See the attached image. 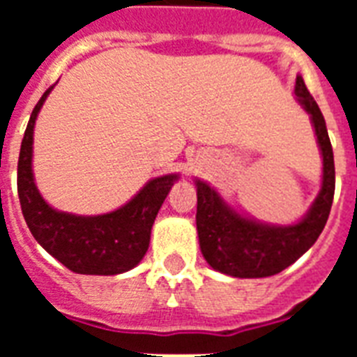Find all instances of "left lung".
Segmentation results:
<instances>
[{"label": "left lung", "instance_id": "8db88e82", "mask_svg": "<svg viewBox=\"0 0 357 357\" xmlns=\"http://www.w3.org/2000/svg\"><path fill=\"white\" fill-rule=\"evenodd\" d=\"M294 96L310 114L322 157L321 190L302 218L293 224H271L235 209L215 187L195 179L198 207L196 229L204 259L211 268L234 278H266L285 271L315 244L326 226L335 190L333 150L326 122L302 75H296Z\"/></svg>", "mask_w": 357, "mask_h": 357}]
</instances>
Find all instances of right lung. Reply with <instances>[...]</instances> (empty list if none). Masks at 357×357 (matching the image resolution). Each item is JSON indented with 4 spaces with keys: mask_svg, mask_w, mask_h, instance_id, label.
<instances>
[{
    "mask_svg": "<svg viewBox=\"0 0 357 357\" xmlns=\"http://www.w3.org/2000/svg\"><path fill=\"white\" fill-rule=\"evenodd\" d=\"M52 91L50 86L33 109L20 148L18 196L27 228L47 254L72 272L114 276L131 271L148 252L151 226L179 174L151 178L131 200L102 215H74L52 207L33 174L35 123Z\"/></svg>",
    "mask_w": 357,
    "mask_h": 357,
    "instance_id": "obj_1",
    "label": "right lung"
}]
</instances>
